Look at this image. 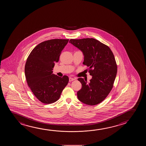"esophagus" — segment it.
Returning <instances> with one entry per match:
<instances>
[{
	"label": "esophagus",
	"instance_id": "34e87169",
	"mask_svg": "<svg viewBox=\"0 0 146 146\" xmlns=\"http://www.w3.org/2000/svg\"><path fill=\"white\" fill-rule=\"evenodd\" d=\"M75 80V78H71L70 77V78H69V82H71V81H73Z\"/></svg>",
	"mask_w": 146,
	"mask_h": 146
}]
</instances>
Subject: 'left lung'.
<instances>
[{
  "mask_svg": "<svg viewBox=\"0 0 146 146\" xmlns=\"http://www.w3.org/2000/svg\"><path fill=\"white\" fill-rule=\"evenodd\" d=\"M69 42L82 52L83 64L92 76L89 82L78 79L82 84L78 98L87 105H97L106 99L113 86L117 70L114 55L109 46L95 38L71 39Z\"/></svg>",
  "mask_w": 146,
  "mask_h": 146,
  "instance_id": "1",
  "label": "left lung"
}]
</instances>
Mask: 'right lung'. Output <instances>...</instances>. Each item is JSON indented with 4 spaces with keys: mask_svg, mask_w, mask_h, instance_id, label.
I'll return each mask as SVG.
<instances>
[{
    "mask_svg": "<svg viewBox=\"0 0 146 146\" xmlns=\"http://www.w3.org/2000/svg\"><path fill=\"white\" fill-rule=\"evenodd\" d=\"M68 41V39H52L40 42L27 58L25 68L27 82L32 92L42 103L57 101L68 83L67 76L60 77L52 71Z\"/></svg>",
    "mask_w": 146,
    "mask_h": 146,
    "instance_id": "add662e5",
    "label": "right lung"
}]
</instances>
